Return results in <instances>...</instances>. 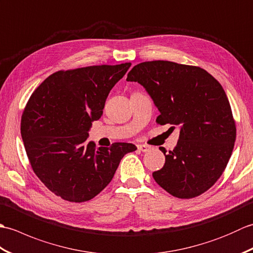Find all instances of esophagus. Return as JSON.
Segmentation results:
<instances>
[{
  "instance_id": "obj_1",
  "label": "esophagus",
  "mask_w": 253,
  "mask_h": 253,
  "mask_svg": "<svg viewBox=\"0 0 253 253\" xmlns=\"http://www.w3.org/2000/svg\"><path fill=\"white\" fill-rule=\"evenodd\" d=\"M139 151H142V152H148L150 149H151V147L150 146H147V144H138L137 146Z\"/></svg>"
}]
</instances>
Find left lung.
Instances as JSON below:
<instances>
[{
  "label": "left lung",
  "instance_id": "left-lung-1",
  "mask_svg": "<svg viewBox=\"0 0 253 253\" xmlns=\"http://www.w3.org/2000/svg\"><path fill=\"white\" fill-rule=\"evenodd\" d=\"M127 82L140 84L160 115L157 123L179 127V139L154 180L180 199L202 195L221 177L232 155L236 126L227 95L212 75L169 61L133 66Z\"/></svg>",
  "mask_w": 253,
  "mask_h": 253
}]
</instances>
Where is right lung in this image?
Masks as SVG:
<instances>
[{
  "label": "right lung",
  "mask_w": 253,
  "mask_h": 253,
  "mask_svg": "<svg viewBox=\"0 0 253 253\" xmlns=\"http://www.w3.org/2000/svg\"><path fill=\"white\" fill-rule=\"evenodd\" d=\"M130 63L60 71L31 94L20 132L31 168L46 188L71 202L94 198L110 184L135 144L95 149L87 142L92 122L103 114L107 95Z\"/></svg>",
  "instance_id": "add662e5"
}]
</instances>
